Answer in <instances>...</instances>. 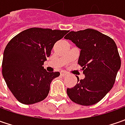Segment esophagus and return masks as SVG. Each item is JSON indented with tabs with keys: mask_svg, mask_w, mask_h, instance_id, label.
<instances>
[{
	"mask_svg": "<svg viewBox=\"0 0 125 125\" xmlns=\"http://www.w3.org/2000/svg\"><path fill=\"white\" fill-rule=\"evenodd\" d=\"M60 74H61V76H67V73L65 72H62L60 73Z\"/></svg>",
	"mask_w": 125,
	"mask_h": 125,
	"instance_id": "1",
	"label": "esophagus"
}]
</instances>
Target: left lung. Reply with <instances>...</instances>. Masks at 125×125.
I'll list each match as a JSON object with an SVG mask.
<instances>
[{
    "label": "left lung",
    "mask_w": 125,
    "mask_h": 125,
    "mask_svg": "<svg viewBox=\"0 0 125 125\" xmlns=\"http://www.w3.org/2000/svg\"><path fill=\"white\" fill-rule=\"evenodd\" d=\"M81 49L78 63L83 68V79L67 89L75 103L90 106L99 102L113 88L121 61L113 40L94 29L70 32L65 37Z\"/></svg>",
    "instance_id": "1"
}]
</instances>
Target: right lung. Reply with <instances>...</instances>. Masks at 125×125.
I'll return each instance as SVG.
<instances>
[{"instance_id":"obj_1","label":"right lung","mask_w":125,"mask_h":125,"mask_svg":"<svg viewBox=\"0 0 125 125\" xmlns=\"http://www.w3.org/2000/svg\"><path fill=\"white\" fill-rule=\"evenodd\" d=\"M67 32L32 28L7 44L3 53L2 76L19 102L32 104L47 97L51 81L60 72H48L42 65L50 56L54 44Z\"/></svg>"}]
</instances>
